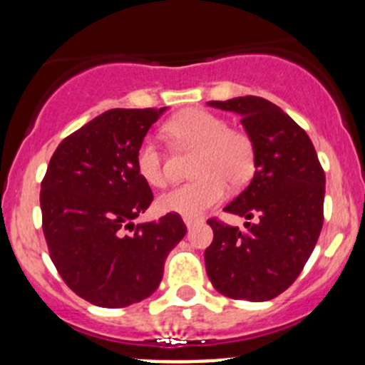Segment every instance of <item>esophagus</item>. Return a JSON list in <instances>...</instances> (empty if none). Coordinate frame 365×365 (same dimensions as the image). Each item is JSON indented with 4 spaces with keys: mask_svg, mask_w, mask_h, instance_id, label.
<instances>
[{
    "mask_svg": "<svg viewBox=\"0 0 365 365\" xmlns=\"http://www.w3.org/2000/svg\"><path fill=\"white\" fill-rule=\"evenodd\" d=\"M200 223V220L198 217H190V216H184V225H186L187 228H193L195 225Z\"/></svg>",
    "mask_w": 365,
    "mask_h": 365,
    "instance_id": "obj_1",
    "label": "esophagus"
}]
</instances>
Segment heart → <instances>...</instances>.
Segmentation results:
<instances>
[{"instance_id": "obj_1", "label": "heart", "mask_w": 365, "mask_h": 365, "mask_svg": "<svg viewBox=\"0 0 365 365\" xmlns=\"http://www.w3.org/2000/svg\"><path fill=\"white\" fill-rule=\"evenodd\" d=\"M165 133L184 148L197 149L191 175L195 181L161 195L158 207L195 217L225 195V184L244 186L255 174V144L242 130L228 128L227 121L204 108H187L165 125ZM138 175L149 186H167L163 155L153 140L140 142L135 153Z\"/></svg>"}]
</instances>
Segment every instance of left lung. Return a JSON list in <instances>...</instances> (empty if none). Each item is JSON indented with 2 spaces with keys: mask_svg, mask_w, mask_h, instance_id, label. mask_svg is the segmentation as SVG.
<instances>
[{
  "mask_svg": "<svg viewBox=\"0 0 365 365\" xmlns=\"http://www.w3.org/2000/svg\"><path fill=\"white\" fill-rule=\"evenodd\" d=\"M209 105L239 114L253 140V179L223 210L257 221L240 232L207 220L214 239L204 255L205 270L225 297L264 302L294 283L317 246L325 172L306 131L269 100L239 96Z\"/></svg>",
  "mask_w": 365,
  "mask_h": 365,
  "instance_id": "left-lung-1",
  "label": "left lung"
}]
</instances>
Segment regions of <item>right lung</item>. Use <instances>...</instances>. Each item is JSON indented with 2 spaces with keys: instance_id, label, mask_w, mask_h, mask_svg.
<instances>
[{
  "instance_id": "obj_1",
  "label": "right lung",
  "mask_w": 365,
  "mask_h": 365,
  "mask_svg": "<svg viewBox=\"0 0 365 365\" xmlns=\"http://www.w3.org/2000/svg\"><path fill=\"white\" fill-rule=\"evenodd\" d=\"M165 110L103 112L48 161L40 191L48 255L70 290L95 306L126 307L155 294L168 253L186 235L178 212L133 225L153 202L135 153Z\"/></svg>"
}]
</instances>
